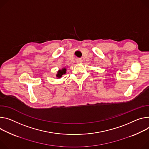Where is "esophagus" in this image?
Wrapping results in <instances>:
<instances>
[{"mask_svg": "<svg viewBox=\"0 0 149 149\" xmlns=\"http://www.w3.org/2000/svg\"><path fill=\"white\" fill-rule=\"evenodd\" d=\"M77 63H82V61L81 60V59H78V60L77 61Z\"/></svg>", "mask_w": 149, "mask_h": 149, "instance_id": "esophagus-1", "label": "esophagus"}]
</instances>
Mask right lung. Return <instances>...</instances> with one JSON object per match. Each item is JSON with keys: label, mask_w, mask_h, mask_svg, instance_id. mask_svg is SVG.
Segmentation results:
<instances>
[{"label": "right lung", "mask_w": 149, "mask_h": 149, "mask_svg": "<svg viewBox=\"0 0 149 149\" xmlns=\"http://www.w3.org/2000/svg\"><path fill=\"white\" fill-rule=\"evenodd\" d=\"M66 68L64 67V68H62L61 70H59L57 74H56V77L58 78H61L63 75L65 74H66Z\"/></svg>", "instance_id": "obj_1"}]
</instances>
